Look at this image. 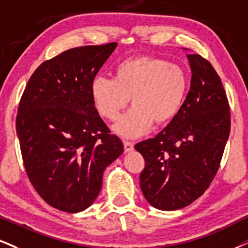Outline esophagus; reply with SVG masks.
I'll return each mask as SVG.
<instances>
[{
  "instance_id": "obj_1",
  "label": "esophagus",
  "mask_w": 248,
  "mask_h": 248,
  "mask_svg": "<svg viewBox=\"0 0 248 248\" xmlns=\"http://www.w3.org/2000/svg\"><path fill=\"white\" fill-rule=\"evenodd\" d=\"M123 143H124V149H125V152L132 151V149H133V142L129 141V140H124Z\"/></svg>"
}]
</instances>
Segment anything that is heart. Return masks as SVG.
Returning <instances> with one entry per match:
<instances>
[{
	"label": "heart",
	"mask_w": 248,
	"mask_h": 248,
	"mask_svg": "<svg viewBox=\"0 0 248 248\" xmlns=\"http://www.w3.org/2000/svg\"><path fill=\"white\" fill-rule=\"evenodd\" d=\"M188 90V76L178 64L156 57H136L118 64L114 79L92 80L91 96L101 117L116 121L129 105L132 108L115 131L123 137H137L152 124L164 125L175 118Z\"/></svg>",
	"instance_id": "heart-1"
}]
</instances>
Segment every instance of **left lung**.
<instances>
[{"label":"left lung","mask_w":248,"mask_h":248,"mask_svg":"<svg viewBox=\"0 0 248 248\" xmlns=\"http://www.w3.org/2000/svg\"><path fill=\"white\" fill-rule=\"evenodd\" d=\"M191 87L175 118L134 148L145 158L143 197L155 208L176 210L197 200L215 178L231 127L222 80L208 60L187 55Z\"/></svg>","instance_id":"8db88e82"}]
</instances>
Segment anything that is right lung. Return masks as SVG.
<instances>
[{
  "mask_svg": "<svg viewBox=\"0 0 248 248\" xmlns=\"http://www.w3.org/2000/svg\"><path fill=\"white\" fill-rule=\"evenodd\" d=\"M116 46H82L45 61L20 97L16 131L26 175L40 197L62 212L90 207L103 171L124 151L91 96L92 80Z\"/></svg>",
  "mask_w": 248,
  "mask_h": 248,
  "instance_id": "1",
  "label": "right lung"
}]
</instances>
